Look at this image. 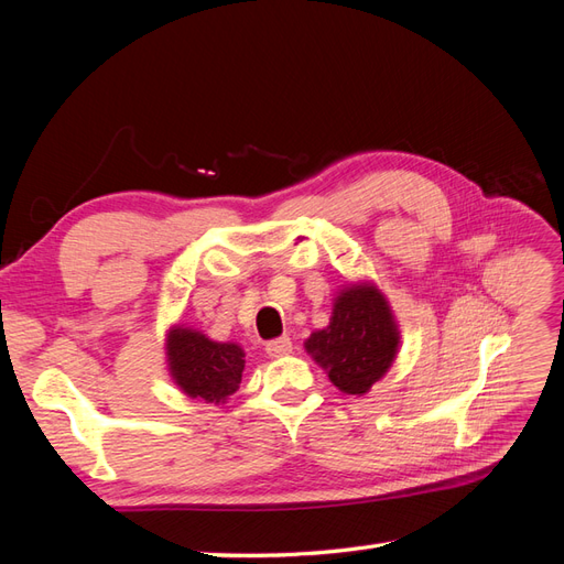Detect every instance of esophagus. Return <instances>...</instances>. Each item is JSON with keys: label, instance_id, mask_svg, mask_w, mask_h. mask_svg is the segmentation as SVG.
<instances>
[{"label": "esophagus", "instance_id": "34e87169", "mask_svg": "<svg viewBox=\"0 0 564 564\" xmlns=\"http://www.w3.org/2000/svg\"><path fill=\"white\" fill-rule=\"evenodd\" d=\"M292 338L289 336H280V338H272V340H268L265 344V352L270 355V357H282V355H289L292 352Z\"/></svg>", "mask_w": 564, "mask_h": 564}]
</instances>
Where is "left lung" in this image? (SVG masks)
Segmentation results:
<instances>
[{"mask_svg": "<svg viewBox=\"0 0 564 564\" xmlns=\"http://www.w3.org/2000/svg\"><path fill=\"white\" fill-rule=\"evenodd\" d=\"M400 329L377 284L357 282L334 299L329 324L305 340V350L348 395H365L395 362Z\"/></svg>", "mask_w": 564, "mask_h": 564, "instance_id": "left-lung-1", "label": "left lung"}]
</instances>
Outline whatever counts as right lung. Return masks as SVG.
<instances>
[{"label":"right lung","instance_id":"right-lung-1","mask_svg":"<svg viewBox=\"0 0 564 564\" xmlns=\"http://www.w3.org/2000/svg\"><path fill=\"white\" fill-rule=\"evenodd\" d=\"M166 365L187 398L218 404L240 388L245 350L191 327H172L166 334Z\"/></svg>","mask_w":564,"mask_h":564}]
</instances>
